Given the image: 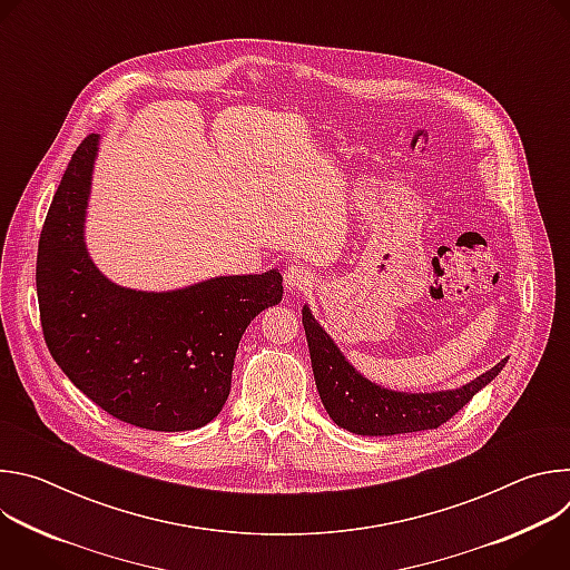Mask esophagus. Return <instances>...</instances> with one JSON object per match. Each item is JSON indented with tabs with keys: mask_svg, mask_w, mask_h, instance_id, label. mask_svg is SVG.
<instances>
[{
	"mask_svg": "<svg viewBox=\"0 0 570 570\" xmlns=\"http://www.w3.org/2000/svg\"><path fill=\"white\" fill-rule=\"evenodd\" d=\"M284 282H286L288 291H306L313 286V273L302 264H293V266H288Z\"/></svg>",
	"mask_w": 570,
	"mask_h": 570,
	"instance_id": "obj_1",
	"label": "esophagus"
}]
</instances>
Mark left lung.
Segmentation results:
<instances>
[{
  "instance_id": "obj_1",
  "label": "left lung",
  "mask_w": 570,
  "mask_h": 570,
  "mask_svg": "<svg viewBox=\"0 0 570 570\" xmlns=\"http://www.w3.org/2000/svg\"><path fill=\"white\" fill-rule=\"evenodd\" d=\"M302 324L324 409L341 429L358 435H399L438 429L462 411L478 390L497 379L508 363V358H503L499 365L458 390L431 394L392 392L363 379L345 361L334 341L313 320L308 306L302 308Z\"/></svg>"
}]
</instances>
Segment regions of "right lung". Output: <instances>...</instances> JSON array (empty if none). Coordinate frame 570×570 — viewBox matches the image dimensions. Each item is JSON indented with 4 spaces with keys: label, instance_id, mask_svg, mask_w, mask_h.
<instances>
[{
    "label": "right lung",
    "instance_id": "obj_1",
    "mask_svg": "<svg viewBox=\"0 0 570 570\" xmlns=\"http://www.w3.org/2000/svg\"><path fill=\"white\" fill-rule=\"evenodd\" d=\"M99 135L73 150L47 212L36 264L45 343L69 381L119 422L194 431L227 401L238 341L282 299V275L216 277L174 293L108 282L83 243Z\"/></svg>",
    "mask_w": 570,
    "mask_h": 570
}]
</instances>
